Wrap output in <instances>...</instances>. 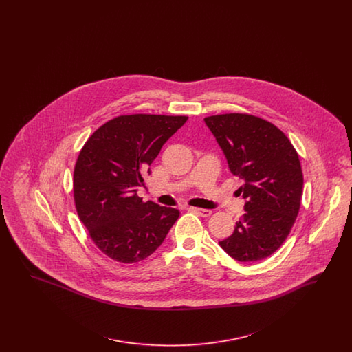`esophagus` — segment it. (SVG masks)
<instances>
[{"instance_id":"obj_1","label":"esophagus","mask_w":352,"mask_h":352,"mask_svg":"<svg viewBox=\"0 0 352 352\" xmlns=\"http://www.w3.org/2000/svg\"><path fill=\"white\" fill-rule=\"evenodd\" d=\"M188 210H190L191 212H194V214L199 215V217H203V218H207V217H210V215L212 214V211H211V210H206V208H198V207H190Z\"/></svg>"}]
</instances>
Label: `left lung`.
Returning a JSON list of instances; mask_svg holds the SVG:
<instances>
[{"label": "left lung", "instance_id": "1", "mask_svg": "<svg viewBox=\"0 0 352 352\" xmlns=\"http://www.w3.org/2000/svg\"><path fill=\"white\" fill-rule=\"evenodd\" d=\"M230 171L243 181L245 214L219 245L234 260L253 263L277 251L296 221L302 198L301 162L289 138L263 118L227 113L204 118Z\"/></svg>", "mask_w": 352, "mask_h": 352}]
</instances>
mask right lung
Returning <instances> with one entry per match:
<instances>
[{
	"label": "right lung",
	"mask_w": 352,
	"mask_h": 352,
	"mask_svg": "<svg viewBox=\"0 0 352 352\" xmlns=\"http://www.w3.org/2000/svg\"><path fill=\"white\" fill-rule=\"evenodd\" d=\"M186 121V116H120L92 134L78 157V215L98 248L118 263L149 257L179 218L177 208L144 203L137 191L165 142Z\"/></svg>",
	"instance_id": "right-lung-1"
}]
</instances>
